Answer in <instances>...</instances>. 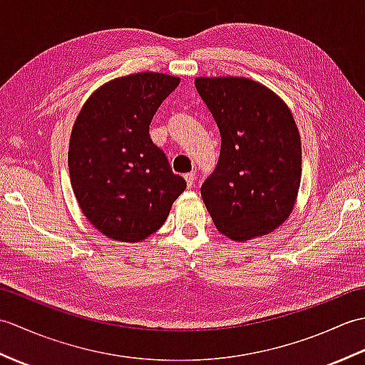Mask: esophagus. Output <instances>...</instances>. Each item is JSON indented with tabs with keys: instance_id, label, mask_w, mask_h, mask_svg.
I'll use <instances>...</instances> for the list:
<instances>
[{
	"instance_id": "34e87169",
	"label": "esophagus",
	"mask_w": 365,
	"mask_h": 365,
	"mask_svg": "<svg viewBox=\"0 0 365 365\" xmlns=\"http://www.w3.org/2000/svg\"><path fill=\"white\" fill-rule=\"evenodd\" d=\"M185 180H187L188 188H191L192 185H195V180H196V173H188V174H185Z\"/></svg>"
}]
</instances>
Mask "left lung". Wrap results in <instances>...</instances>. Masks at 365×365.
Segmentation results:
<instances>
[{
  "label": "left lung",
  "mask_w": 365,
  "mask_h": 365,
  "mask_svg": "<svg viewBox=\"0 0 365 365\" xmlns=\"http://www.w3.org/2000/svg\"><path fill=\"white\" fill-rule=\"evenodd\" d=\"M221 133V153L200 188L216 229L235 242L267 235L289 218L301 182V138L282 98L240 78L195 80Z\"/></svg>",
  "instance_id": "left-lung-1"
}]
</instances>
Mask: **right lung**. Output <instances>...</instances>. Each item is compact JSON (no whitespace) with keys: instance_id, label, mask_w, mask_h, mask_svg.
<instances>
[{"instance_id":"1","label":"right lung","mask_w":365,"mask_h":365,"mask_svg":"<svg viewBox=\"0 0 365 365\" xmlns=\"http://www.w3.org/2000/svg\"><path fill=\"white\" fill-rule=\"evenodd\" d=\"M180 78L141 72L105 83L83 105L68 144V174L84 216L118 242L136 243L165 224L187 188L149 135L153 114Z\"/></svg>"}]
</instances>
